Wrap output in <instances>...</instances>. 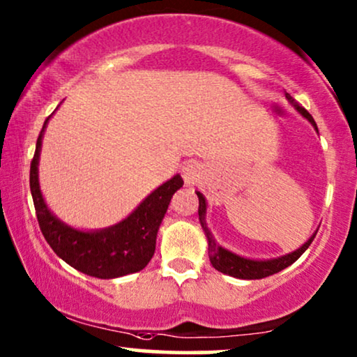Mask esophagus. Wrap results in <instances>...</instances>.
<instances>
[{
	"instance_id": "1",
	"label": "esophagus",
	"mask_w": 357,
	"mask_h": 357,
	"mask_svg": "<svg viewBox=\"0 0 357 357\" xmlns=\"http://www.w3.org/2000/svg\"><path fill=\"white\" fill-rule=\"evenodd\" d=\"M202 169L195 160H187L182 165V177L187 185H195L200 180Z\"/></svg>"
}]
</instances>
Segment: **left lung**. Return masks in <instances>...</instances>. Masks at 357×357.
<instances>
[{
  "label": "left lung",
  "mask_w": 357,
  "mask_h": 357,
  "mask_svg": "<svg viewBox=\"0 0 357 357\" xmlns=\"http://www.w3.org/2000/svg\"><path fill=\"white\" fill-rule=\"evenodd\" d=\"M285 96H287V100L290 101V105L294 106V108L297 109L303 118H307L308 121L313 124V128L318 131L317 123H314L312 114H310L308 111L303 108V106H300L289 93H285ZM197 195H198V218H200V225H202L203 231H205V236L208 239V256H210V262L213 264V267H215L216 271L223 272V274H228L231 277H236V279L254 280V279H264V277L277 274V272H280L282 269H285V267H289L290 264H294L295 261H297V259L302 256L305 251H307L310 244H312V241L314 239V236H317V233H314L302 248L297 249V251L285 254V256H280L275 259H267V261H254V259L241 257V256H238V254H234V252L228 251V249L221 248L220 244L215 241V238H213L211 231L208 229V225L205 220L206 200L200 192H197Z\"/></svg>",
  "instance_id": "1"
}]
</instances>
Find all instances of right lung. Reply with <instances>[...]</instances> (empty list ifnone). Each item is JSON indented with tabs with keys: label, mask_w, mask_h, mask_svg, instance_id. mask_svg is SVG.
<instances>
[{
	"label": "right lung",
	"mask_w": 357,
	"mask_h": 357,
	"mask_svg": "<svg viewBox=\"0 0 357 357\" xmlns=\"http://www.w3.org/2000/svg\"><path fill=\"white\" fill-rule=\"evenodd\" d=\"M47 121L49 118L37 137L36 152L31 162L29 185L37 221L49 246L73 269L98 279H116L142 271L154 256L157 231L167 211L170 198L183 185L182 177L174 175L162 183L118 225L100 231L72 228L49 210L39 188L37 165Z\"/></svg>",
	"instance_id": "right-lung-1"
}]
</instances>
